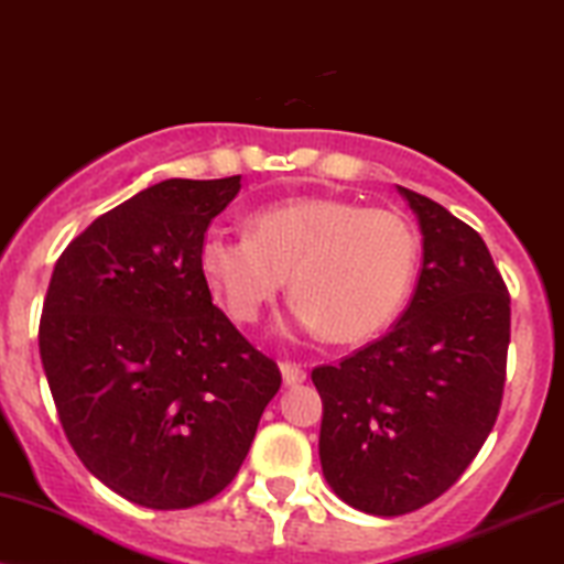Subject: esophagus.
I'll list each match as a JSON object with an SVG mask.
<instances>
[{"label":"esophagus","instance_id":"esophagus-1","mask_svg":"<svg viewBox=\"0 0 564 564\" xmlns=\"http://www.w3.org/2000/svg\"><path fill=\"white\" fill-rule=\"evenodd\" d=\"M280 369H282V380H284V386H301V382L306 380V369H303L301 364L282 361V364H280Z\"/></svg>","mask_w":564,"mask_h":564}]
</instances>
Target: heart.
<instances>
[{"mask_svg":"<svg viewBox=\"0 0 564 564\" xmlns=\"http://www.w3.org/2000/svg\"><path fill=\"white\" fill-rule=\"evenodd\" d=\"M197 261L231 319H261L290 276L297 327L361 343L406 306L420 237L395 210L295 197L256 210L250 231L210 227Z\"/></svg>","mask_w":564,"mask_h":564,"instance_id":"obj_1","label":"heart"}]
</instances>
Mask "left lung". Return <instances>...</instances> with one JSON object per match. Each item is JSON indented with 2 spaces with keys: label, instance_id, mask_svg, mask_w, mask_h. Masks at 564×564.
<instances>
[{
  "label": "left lung",
  "instance_id": "left-lung-1",
  "mask_svg": "<svg viewBox=\"0 0 564 564\" xmlns=\"http://www.w3.org/2000/svg\"><path fill=\"white\" fill-rule=\"evenodd\" d=\"M422 231L414 297L386 337L311 372L319 459L350 507L399 518L459 480L499 416L509 293L486 242L430 197L399 187Z\"/></svg>",
  "mask_w": 564,
  "mask_h": 564
}]
</instances>
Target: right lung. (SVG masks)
Instances as JSON below:
<instances>
[{
    "label": "right lung",
    "instance_id": "add662e5",
    "mask_svg": "<svg viewBox=\"0 0 564 564\" xmlns=\"http://www.w3.org/2000/svg\"><path fill=\"white\" fill-rule=\"evenodd\" d=\"M242 176L165 178L102 214L52 271L39 354L84 467L148 509H187L235 480L280 367L214 306L208 224Z\"/></svg>",
    "mask_w": 564,
    "mask_h": 564
}]
</instances>
